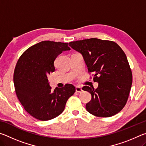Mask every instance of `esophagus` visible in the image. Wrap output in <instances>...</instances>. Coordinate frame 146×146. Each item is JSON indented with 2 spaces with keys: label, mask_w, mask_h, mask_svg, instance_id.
<instances>
[{
  "label": "esophagus",
  "mask_w": 146,
  "mask_h": 146,
  "mask_svg": "<svg viewBox=\"0 0 146 146\" xmlns=\"http://www.w3.org/2000/svg\"><path fill=\"white\" fill-rule=\"evenodd\" d=\"M75 91L77 93H82V91H83L82 89L81 88H80V87H78V86H76V87L75 88Z\"/></svg>",
  "instance_id": "esophagus-1"
}]
</instances>
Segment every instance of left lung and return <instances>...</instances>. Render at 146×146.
Listing matches in <instances>:
<instances>
[{
	"label": "left lung",
	"mask_w": 146,
	"mask_h": 146,
	"mask_svg": "<svg viewBox=\"0 0 146 146\" xmlns=\"http://www.w3.org/2000/svg\"><path fill=\"white\" fill-rule=\"evenodd\" d=\"M70 46L80 53L89 73L98 88L85 86L82 90L91 95L86 104L88 111L96 117H110L120 112L126 104L133 82L127 56L115 42L96 38L70 42Z\"/></svg>",
	"instance_id": "obj_1"
}]
</instances>
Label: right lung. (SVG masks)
Returning <instances> with one entry per match:
<instances>
[{"label": "right lung", "mask_w": 146, "mask_h": 146, "mask_svg": "<svg viewBox=\"0 0 146 146\" xmlns=\"http://www.w3.org/2000/svg\"><path fill=\"white\" fill-rule=\"evenodd\" d=\"M68 44L42 41L26 49L17 61L13 75L16 95L24 110L39 120H49L60 115L75 91L70 84L52 91L47 76L55 71L54 61L57 56L70 50Z\"/></svg>", "instance_id": "1"}]
</instances>
